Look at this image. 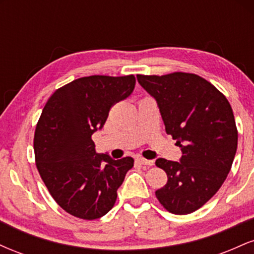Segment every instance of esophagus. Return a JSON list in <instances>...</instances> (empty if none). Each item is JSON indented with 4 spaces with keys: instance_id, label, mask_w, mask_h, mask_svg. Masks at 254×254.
<instances>
[{
    "instance_id": "1",
    "label": "esophagus",
    "mask_w": 254,
    "mask_h": 254,
    "mask_svg": "<svg viewBox=\"0 0 254 254\" xmlns=\"http://www.w3.org/2000/svg\"><path fill=\"white\" fill-rule=\"evenodd\" d=\"M137 161H138L141 165H148V166L154 165V160H147L144 159V157H137Z\"/></svg>"
}]
</instances>
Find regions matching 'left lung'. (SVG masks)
Segmentation results:
<instances>
[{
  "mask_svg": "<svg viewBox=\"0 0 254 254\" xmlns=\"http://www.w3.org/2000/svg\"><path fill=\"white\" fill-rule=\"evenodd\" d=\"M137 81L156 100L166 132L183 153L179 162L156 160L168 178L156 198L172 214H191L220 190L232 167L238 148L232 106L196 74L137 75Z\"/></svg>",
  "mask_w": 254,
  "mask_h": 254,
  "instance_id": "obj_1",
  "label": "left lung"
}]
</instances>
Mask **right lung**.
Returning a JSON list of instances; mask_svg holds the SVG:
<instances>
[{
    "instance_id": "obj_1",
    "label": "right lung",
    "mask_w": 254,
    "mask_h": 254,
    "mask_svg": "<svg viewBox=\"0 0 254 254\" xmlns=\"http://www.w3.org/2000/svg\"><path fill=\"white\" fill-rule=\"evenodd\" d=\"M135 83L133 75L81 77L58 88L44 106L34 132L36 165L52 198L72 216L97 220L106 215L132 168V157L98 154L92 135L103 129L111 107L129 97Z\"/></svg>"
}]
</instances>
